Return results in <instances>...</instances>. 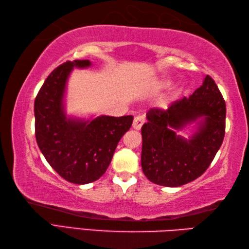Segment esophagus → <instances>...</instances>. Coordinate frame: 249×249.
Here are the masks:
<instances>
[{"instance_id":"esophagus-1","label":"esophagus","mask_w":249,"mask_h":249,"mask_svg":"<svg viewBox=\"0 0 249 249\" xmlns=\"http://www.w3.org/2000/svg\"><path fill=\"white\" fill-rule=\"evenodd\" d=\"M144 122H145V118L143 115H137L133 122V127L137 130H139L142 127V125H143Z\"/></svg>"}]
</instances>
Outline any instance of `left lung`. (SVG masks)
<instances>
[{"label":"left lung","mask_w":249,"mask_h":249,"mask_svg":"<svg viewBox=\"0 0 249 249\" xmlns=\"http://www.w3.org/2000/svg\"><path fill=\"white\" fill-rule=\"evenodd\" d=\"M141 128V166L151 182L178 187L202 176L223 143L226 103L209 75L190 96L167 110L153 108ZM193 123L197 130L187 141L176 135Z\"/></svg>","instance_id":"8db88e82"}]
</instances>
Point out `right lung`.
I'll use <instances>...</instances> for the list:
<instances>
[{
  "mask_svg": "<svg viewBox=\"0 0 249 249\" xmlns=\"http://www.w3.org/2000/svg\"><path fill=\"white\" fill-rule=\"evenodd\" d=\"M89 60L67 61L47 77L35 98V136L46 160L66 181L88 184L107 170L115 147L133 124V115H100L92 120L67 118L66 83L72 68H88Z\"/></svg>",
  "mask_w": 249,
  "mask_h": 249,
  "instance_id": "right-lung-1",
  "label": "right lung"
}]
</instances>
